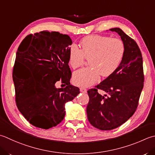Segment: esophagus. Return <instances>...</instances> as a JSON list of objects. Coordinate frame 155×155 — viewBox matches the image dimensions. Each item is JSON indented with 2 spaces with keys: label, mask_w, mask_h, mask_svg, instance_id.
Wrapping results in <instances>:
<instances>
[{
  "label": "esophagus",
  "mask_w": 155,
  "mask_h": 155,
  "mask_svg": "<svg viewBox=\"0 0 155 155\" xmlns=\"http://www.w3.org/2000/svg\"><path fill=\"white\" fill-rule=\"evenodd\" d=\"M80 91L82 92V93H86L87 92V89H85V88H84V87H81L80 88Z\"/></svg>",
  "instance_id": "esophagus-1"
}]
</instances>
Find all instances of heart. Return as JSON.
I'll return each mask as SVG.
<instances>
[{
  "label": "heart",
  "mask_w": 155,
  "mask_h": 155,
  "mask_svg": "<svg viewBox=\"0 0 155 155\" xmlns=\"http://www.w3.org/2000/svg\"><path fill=\"white\" fill-rule=\"evenodd\" d=\"M81 49L71 45L69 64L72 68L83 65L89 59V66L76 71L72 82L77 86L87 87L96 83L101 74L108 77L119 67L125 54L123 41L117 38L99 35L84 37L81 41Z\"/></svg>",
  "instance_id": "b5f03b06"
}]
</instances>
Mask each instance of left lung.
Returning a JSON list of instances; mask_svg holds the SVG:
<instances>
[{
	"instance_id": "1",
	"label": "left lung",
	"mask_w": 155,
	"mask_h": 155,
	"mask_svg": "<svg viewBox=\"0 0 155 155\" xmlns=\"http://www.w3.org/2000/svg\"><path fill=\"white\" fill-rule=\"evenodd\" d=\"M110 30L120 35L125 54L116 71L95 89L87 91L88 120L101 130L116 128L132 116L137 109L144 80L142 54L138 44L121 29ZM99 89L106 93L104 96L98 93Z\"/></svg>"
}]
</instances>
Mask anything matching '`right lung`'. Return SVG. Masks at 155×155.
I'll return each mask as SVG.
<instances>
[{
  "mask_svg": "<svg viewBox=\"0 0 155 155\" xmlns=\"http://www.w3.org/2000/svg\"><path fill=\"white\" fill-rule=\"evenodd\" d=\"M68 35L57 31H40L27 35L16 54L13 79L18 110L33 126L49 129L65 116L64 105L80 91L70 83ZM61 79L64 88L55 84Z\"/></svg>",
  "mask_w": 155,
  "mask_h": 155,
  "instance_id": "right-lung-1",
  "label": "right lung"
}]
</instances>
